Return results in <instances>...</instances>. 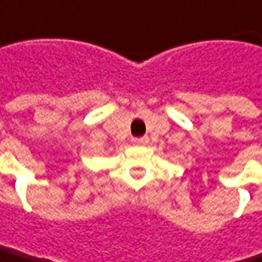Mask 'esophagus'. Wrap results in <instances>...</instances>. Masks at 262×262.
I'll return each instance as SVG.
<instances>
[{
  "label": "esophagus",
  "mask_w": 262,
  "mask_h": 262,
  "mask_svg": "<svg viewBox=\"0 0 262 262\" xmlns=\"http://www.w3.org/2000/svg\"><path fill=\"white\" fill-rule=\"evenodd\" d=\"M132 142H133V144H136V145H144V144H147V142H148V138H147V136L133 138V139H132Z\"/></svg>",
  "instance_id": "1"
}]
</instances>
